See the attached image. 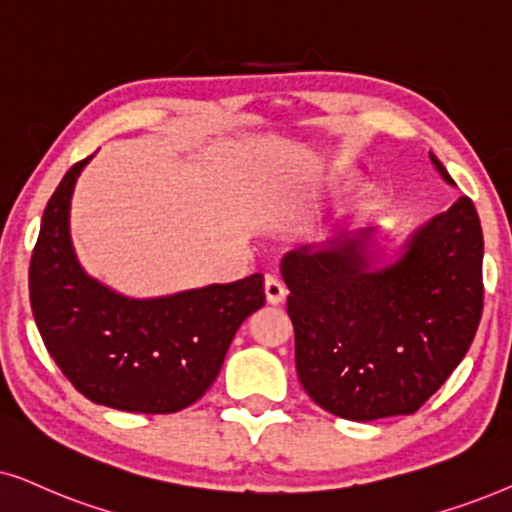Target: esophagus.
<instances>
[{"label": "esophagus", "mask_w": 512, "mask_h": 512, "mask_svg": "<svg viewBox=\"0 0 512 512\" xmlns=\"http://www.w3.org/2000/svg\"><path fill=\"white\" fill-rule=\"evenodd\" d=\"M264 295H267L269 304H281L285 297V285L276 276H267L264 278Z\"/></svg>", "instance_id": "obj_1"}]
</instances>
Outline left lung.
<instances>
[{
  "instance_id": "8db88e82",
  "label": "left lung",
  "mask_w": 512,
  "mask_h": 512,
  "mask_svg": "<svg viewBox=\"0 0 512 512\" xmlns=\"http://www.w3.org/2000/svg\"><path fill=\"white\" fill-rule=\"evenodd\" d=\"M370 238L292 250L281 264L297 377L313 403L351 421L417 412L473 344L485 295V241L468 196L414 231L398 262L372 267Z\"/></svg>"
}]
</instances>
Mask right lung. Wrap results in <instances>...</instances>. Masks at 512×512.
Instances as JSON below:
<instances>
[{
    "label": "right lung",
    "mask_w": 512,
    "mask_h": 512,
    "mask_svg": "<svg viewBox=\"0 0 512 512\" xmlns=\"http://www.w3.org/2000/svg\"><path fill=\"white\" fill-rule=\"evenodd\" d=\"M91 156L67 170L30 260V304L46 351L95 405L170 414L213 384L236 330L264 306V278L252 274L154 299L109 290L81 269L70 238V201Z\"/></svg>",
    "instance_id": "obj_1"
}]
</instances>
